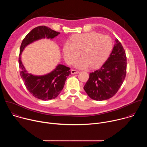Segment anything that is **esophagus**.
Here are the masks:
<instances>
[{"label": "esophagus", "mask_w": 147, "mask_h": 147, "mask_svg": "<svg viewBox=\"0 0 147 147\" xmlns=\"http://www.w3.org/2000/svg\"><path fill=\"white\" fill-rule=\"evenodd\" d=\"M79 73V71L78 70H74V69H71V74H78Z\"/></svg>", "instance_id": "1"}]
</instances>
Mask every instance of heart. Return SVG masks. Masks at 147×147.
<instances>
[{"mask_svg":"<svg viewBox=\"0 0 147 147\" xmlns=\"http://www.w3.org/2000/svg\"><path fill=\"white\" fill-rule=\"evenodd\" d=\"M112 48V40L109 36L90 32L72 35L70 42L64 44L63 52L69 65H72L81 53L82 57L76 62L75 66L80 69H86L89 66L95 68L107 60Z\"/></svg>","mask_w":147,"mask_h":147,"instance_id":"heart-1","label":"heart"}]
</instances>
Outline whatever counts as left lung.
Listing matches in <instances>:
<instances>
[{
	"label": "left lung",
	"instance_id": "obj_1",
	"mask_svg": "<svg viewBox=\"0 0 147 147\" xmlns=\"http://www.w3.org/2000/svg\"><path fill=\"white\" fill-rule=\"evenodd\" d=\"M112 52L105 63L90 74L84 87L92 99L102 100L113 96L118 91L126 75L127 59L125 51L117 39Z\"/></svg>",
	"mask_w": 147,
	"mask_h": 147
}]
</instances>
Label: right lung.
I'll return each instance as SVG.
<instances>
[{"mask_svg": "<svg viewBox=\"0 0 147 147\" xmlns=\"http://www.w3.org/2000/svg\"><path fill=\"white\" fill-rule=\"evenodd\" d=\"M60 34L46 26H38L32 30L24 38L20 46L18 63L20 73L28 91L34 97L42 100L55 99L60 93L67 77L71 74L70 68L59 65L51 73L41 76L29 74L26 70L21 60L23 51L34 41L42 38L52 39Z\"/></svg>", "mask_w": 147, "mask_h": 147, "instance_id": "obj_1", "label": "right lung"}]
</instances>
